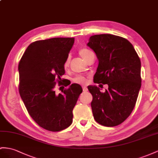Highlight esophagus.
<instances>
[{
  "label": "esophagus",
  "instance_id": "1",
  "mask_svg": "<svg viewBox=\"0 0 158 158\" xmlns=\"http://www.w3.org/2000/svg\"><path fill=\"white\" fill-rule=\"evenodd\" d=\"M83 91L84 92L87 91V87L83 86Z\"/></svg>",
  "mask_w": 158,
  "mask_h": 158
}]
</instances>
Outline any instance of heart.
I'll return each instance as SVG.
<instances>
[{"label":"heart","mask_w":158,"mask_h":158,"mask_svg":"<svg viewBox=\"0 0 158 158\" xmlns=\"http://www.w3.org/2000/svg\"><path fill=\"white\" fill-rule=\"evenodd\" d=\"M79 53L85 60H87V59L89 58V56L93 53V52L90 50L87 49V48H81L79 49ZM69 63H70V58H69V56H68V57H67L66 60H64V64H63L64 69H67L68 67L69 66ZM74 82H75L77 83H81V84L85 83L87 82V79L85 77H84L79 76V77H77L76 78H75Z\"/></svg>","instance_id":"heart-1"}]
</instances>
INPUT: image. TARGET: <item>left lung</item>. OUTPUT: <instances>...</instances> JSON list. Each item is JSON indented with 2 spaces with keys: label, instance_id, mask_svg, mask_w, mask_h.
<instances>
[{
  "label": "left lung",
  "instance_id": "obj_1",
  "mask_svg": "<svg viewBox=\"0 0 158 158\" xmlns=\"http://www.w3.org/2000/svg\"><path fill=\"white\" fill-rule=\"evenodd\" d=\"M87 45L99 60L94 83L107 84L104 93L95 85L88 86L93 95V115L106 127L121 124L134 108L141 85V61L131 43L111 34L93 35Z\"/></svg>",
  "mask_w": 158,
  "mask_h": 158
}]
</instances>
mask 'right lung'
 I'll use <instances>...</instances> for the list:
<instances>
[{
  "mask_svg": "<svg viewBox=\"0 0 158 158\" xmlns=\"http://www.w3.org/2000/svg\"><path fill=\"white\" fill-rule=\"evenodd\" d=\"M74 41V38L59 37L37 40L28 46L19 61L20 95L31 118L48 131L70 126L73 110L83 91L76 83L61 94L55 90L64 74L63 64Z\"/></svg>",
  "mask_w": 158,
  "mask_h": 158,
  "instance_id": "1",
  "label": "right lung"
}]
</instances>
